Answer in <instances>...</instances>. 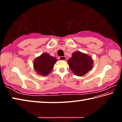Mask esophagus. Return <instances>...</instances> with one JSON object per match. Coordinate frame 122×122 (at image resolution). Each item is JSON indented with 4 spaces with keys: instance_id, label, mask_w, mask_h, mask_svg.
Returning a JSON list of instances; mask_svg holds the SVG:
<instances>
[{
    "instance_id": "34e87169",
    "label": "esophagus",
    "mask_w": 122,
    "mask_h": 122,
    "mask_svg": "<svg viewBox=\"0 0 122 122\" xmlns=\"http://www.w3.org/2000/svg\"><path fill=\"white\" fill-rule=\"evenodd\" d=\"M59 59L61 61H65L66 60V57L65 56H61L59 57Z\"/></svg>"
}]
</instances>
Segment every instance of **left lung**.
I'll use <instances>...</instances> for the list:
<instances>
[{
	"label": "left lung",
	"mask_w": 122,
	"mask_h": 122,
	"mask_svg": "<svg viewBox=\"0 0 122 122\" xmlns=\"http://www.w3.org/2000/svg\"><path fill=\"white\" fill-rule=\"evenodd\" d=\"M68 63L71 71L75 75L83 76L93 67V60L86 54L76 51L72 54V56Z\"/></svg>",
	"instance_id": "obj_1"
}]
</instances>
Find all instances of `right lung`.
<instances>
[{
	"label": "right lung",
	"instance_id": "1",
	"mask_svg": "<svg viewBox=\"0 0 122 122\" xmlns=\"http://www.w3.org/2000/svg\"><path fill=\"white\" fill-rule=\"evenodd\" d=\"M56 61L57 60L55 57L51 56L47 53H43L34 60V70L39 75L47 76L52 71Z\"/></svg>",
	"mask_w": 122,
	"mask_h": 122
}]
</instances>
